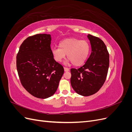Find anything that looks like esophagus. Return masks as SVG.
Segmentation results:
<instances>
[{"label":"esophagus","mask_w":132,"mask_h":132,"mask_svg":"<svg viewBox=\"0 0 132 132\" xmlns=\"http://www.w3.org/2000/svg\"><path fill=\"white\" fill-rule=\"evenodd\" d=\"M64 71H68L69 70V69L68 68L64 67Z\"/></svg>","instance_id":"1"}]
</instances>
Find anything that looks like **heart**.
I'll return each instance as SVG.
<instances>
[{"label": "heart", "mask_w": 132, "mask_h": 132, "mask_svg": "<svg viewBox=\"0 0 132 132\" xmlns=\"http://www.w3.org/2000/svg\"><path fill=\"white\" fill-rule=\"evenodd\" d=\"M90 52L89 43L86 40L78 38H68L61 41L59 47L52 50V53L55 61L61 62L67 54V57L75 66L83 64Z\"/></svg>", "instance_id": "obj_1"}]
</instances>
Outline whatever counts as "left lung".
Here are the masks:
<instances>
[{"label": "left lung", "instance_id": "8db88e82", "mask_svg": "<svg viewBox=\"0 0 132 132\" xmlns=\"http://www.w3.org/2000/svg\"><path fill=\"white\" fill-rule=\"evenodd\" d=\"M91 53L83 66L71 68L70 83L78 94L88 96L101 89L106 79L109 67V53L100 38L88 34Z\"/></svg>", "mask_w": 132, "mask_h": 132}]
</instances>
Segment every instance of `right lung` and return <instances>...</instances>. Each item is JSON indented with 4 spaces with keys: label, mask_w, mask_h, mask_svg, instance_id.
<instances>
[{
    "label": "right lung",
    "mask_w": 132,
    "mask_h": 132,
    "mask_svg": "<svg viewBox=\"0 0 132 132\" xmlns=\"http://www.w3.org/2000/svg\"><path fill=\"white\" fill-rule=\"evenodd\" d=\"M50 34H37L25 39L16 56V68L23 87L34 96L46 98L57 91L64 73L55 61Z\"/></svg>",
    "instance_id": "right-lung-1"
}]
</instances>
